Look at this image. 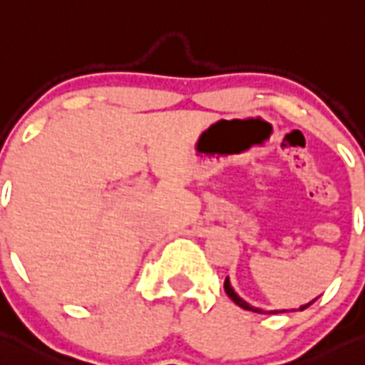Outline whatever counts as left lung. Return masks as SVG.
<instances>
[{"label": "left lung", "instance_id": "obj_1", "mask_svg": "<svg viewBox=\"0 0 365 365\" xmlns=\"http://www.w3.org/2000/svg\"><path fill=\"white\" fill-rule=\"evenodd\" d=\"M224 290H226L227 296L231 297V301H233V303H237V305H239L240 309H244V310H252V312H259V314H279V312H287V310H262V309H257V307L250 305V303H246V301H244L242 297H240L239 294L233 290V287H231L230 279H227V277H226V281H224ZM316 299H318V297H316ZM316 299H312L310 303H307V305H301L299 310H305L307 307L312 305Z\"/></svg>", "mask_w": 365, "mask_h": 365}]
</instances>
